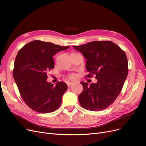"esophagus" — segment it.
I'll return each mask as SVG.
<instances>
[{"label":"esophagus","mask_w":146,"mask_h":146,"mask_svg":"<svg viewBox=\"0 0 146 146\" xmlns=\"http://www.w3.org/2000/svg\"><path fill=\"white\" fill-rule=\"evenodd\" d=\"M73 84V82L69 81V82H68V83H67V86H68V87H70L71 86H72Z\"/></svg>","instance_id":"esophagus-1"}]
</instances>
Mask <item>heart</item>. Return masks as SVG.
I'll return each instance as SVG.
<instances>
[{
  "label": "heart",
  "instance_id": "obj_1",
  "mask_svg": "<svg viewBox=\"0 0 146 146\" xmlns=\"http://www.w3.org/2000/svg\"><path fill=\"white\" fill-rule=\"evenodd\" d=\"M70 77V78H72V79H74V78H75V75H74V74H72Z\"/></svg>",
  "mask_w": 146,
  "mask_h": 146
}]
</instances>
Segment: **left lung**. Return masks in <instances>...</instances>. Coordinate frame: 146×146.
I'll use <instances>...</instances> for the list:
<instances>
[{"label":"left lung","instance_id":"left-lung-1","mask_svg":"<svg viewBox=\"0 0 146 146\" xmlns=\"http://www.w3.org/2000/svg\"><path fill=\"white\" fill-rule=\"evenodd\" d=\"M74 49L87 60L86 68L91 77L95 74L96 83L81 82L83 91L78 96L84 109L98 111L107 109L121 92L128 76V60L125 52L110 40L92 41Z\"/></svg>","mask_w":146,"mask_h":146}]
</instances>
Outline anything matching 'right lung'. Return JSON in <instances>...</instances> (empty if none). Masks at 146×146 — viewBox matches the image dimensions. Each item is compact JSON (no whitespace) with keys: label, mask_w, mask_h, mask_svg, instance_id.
<instances>
[{"label":"right lung","mask_w":146,"mask_h":146,"mask_svg":"<svg viewBox=\"0 0 146 146\" xmlns=\"http://www.w3.org/2000/svg\"><path fill=\"white\" fill-rule=\"evenodd\" d=\"M69 47L33 40L18 52L13 76L22 99L32 110L47 113L60 106L68 86L62 81L55 86L47 82V73L54 68V55Z\"/></svg>","instance_id":"add662e5"}]
</instances>
